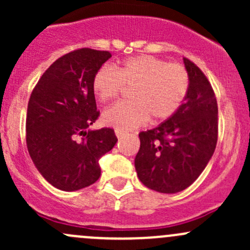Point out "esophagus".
<instances>
[{"mask_svg": "<svg viewBox=\"0 0 250 250\" xmlns=\"http://www.w3.org/2000/svg\"><path fill=\"white\" fill-rule=\"evenodd\" d=\"M115 133H116V137H117L118 139H122V138L125 135V133L121 129H116Z\"/></svg>", "mask_w": 250, "mask_h": 250, "instance_id": "1", "label": "esophagus"}]
</instances>
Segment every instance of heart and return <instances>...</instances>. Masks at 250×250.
<instances>
[{
    "mask_svg": "<svg viewBox=\"0 0 250 250\" xmlns=\"http://www.w3.org/2000/svg\"><path fill=\"white\" fill-rule=\"evenodd\" d=\"M188 84L183 65L146 54L128 58L113 67H100L92 81L93 92L103 103L116 99L125 85L133 87L132 102L117 103L103 113L105 125L121 130L139 127L150 117L153 122L172 117L183 105Z\"/></svg>",
    "mask_w": 250,
    "mask_h": 250,
    "instance_id": "1",
    "label": "heart"
}]
</instances>
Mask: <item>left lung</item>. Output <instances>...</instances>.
<instances>
[{
	"label": "left lung",
	"mask_w": 250,
	"mask_h": 250,
	"mask_svg": "<svg viewBox=\"0 0 250 250\" xmlns=\"http://www.w3.org/2000/svg\"><path fill=\"white\" fill-rule=\"evenodd\" d=\"M188 90L180 109L156 128L141 132L134 166L146 188L176 193L191 185L213 156L218 141V104L204 74L184 58Z\"/></svg>",
	"instance_id": "1"
}]
</instances>
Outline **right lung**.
Masks as SVG:
<instances>
[{
	"label": "right lung",
	"instance_id": "1",
	"mask_svg": "<svg viewBox=\"0 0 250 250\" xmlns=\"http://www.w3.org/2000/svg\"><path fill=\"white\" fill-rule=\"evenodd\" d=\"M111 58L106 50H74L55 60L27 105L26 145L41 175L54 188L77 191L99 179V160L117 143L111 128H87L99 116L92 81ZM78 135H83L80 142Z\"/></svg>",
	"mask_w": 250,
	"mask_h": 250
}]
</instances>
